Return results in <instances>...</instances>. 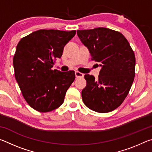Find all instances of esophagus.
<instances>
[{
    "label": "esophagus",
    "mask_w": 152,
    "mask_h": 152,
    "mask_svg": "<svg viewBox=\"0 0 152 152\" xmlns=\"http://www.w3.org/2000/svg\"><path fill=\"white\" fill-rule=\"evenodd\" d=\"M75 75H76V77L77 78H83V77H84V74L80 72H78V71L76 72H75Z\"/></svg>",
    "instance_id": "esophagus-1"
}]
</instances>
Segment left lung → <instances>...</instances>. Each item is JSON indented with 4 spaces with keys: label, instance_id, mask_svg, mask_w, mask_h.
Returning a JSON list of instances; mask_svg holds the SVG:
<instances>
[{
    "label": "left lung",
    "instance_id": "left-lung-1",
    "mask_svg": "<svg viewBox=\"0 0 152 152\" xmlns=\"http://www.w3.org/2000/svg\"><path fill=\"white\" fill-rule=\"evenodd\" d=\"M77 34L89 50L91 60L102 67L96 79L84 75L82 101L94 111H113L124 101L134 80V51L122 33L108 28L78 30Z\"/></svg>",
    "mask_w": 152,
    "mask_h": 152
}]
</instances>
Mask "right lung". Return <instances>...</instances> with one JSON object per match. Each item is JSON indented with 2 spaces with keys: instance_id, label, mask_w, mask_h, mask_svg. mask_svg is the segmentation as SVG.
<instances>
[{
  "instance_id": "obj_1",
  "label": "right lung",
  "mask_w": 152,
  "mask_h": 152,
  "mask_svg": "<svg viewBox=\"0 0 152 152\" xmlns=\"http://www.w3.org/2000/svg\"><path fill=\"white\" fill-rule=\"evenodd\" d=\"M76 31H36L18 43L13 57L15 76L31 107L41 113L57 109L75 80V72H62L52 68L62 56L64 46Z\"/></svg>"
}]
</instances>
